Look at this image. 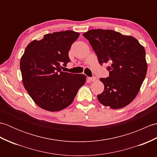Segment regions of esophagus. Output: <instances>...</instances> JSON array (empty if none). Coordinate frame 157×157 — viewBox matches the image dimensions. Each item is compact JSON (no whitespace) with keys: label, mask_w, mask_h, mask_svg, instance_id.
<instances>
[{"label":"esophagus","mask_w":157,"mask_h":157,"mask_svg":"<svg viewBox=\"0 0 157 157\" xmlns=\"http://www.w3.org/2000/svg\"><path fill=\"white\" fill-rule=\"evenodd\" d=\"M88 80L89 82H94L96 80V77H92V78H88Z\"/></svg>","instance_id":"34e87169"}]
</instances>
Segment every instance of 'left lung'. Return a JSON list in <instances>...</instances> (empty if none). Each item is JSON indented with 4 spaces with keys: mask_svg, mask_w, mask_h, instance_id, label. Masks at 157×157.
<instances>
[{
    "mask_svg": "<svg viewBox=\"0 0 157 157\" xmlns=\"http://www.w3.org/2000/svg\"><path fill=\"white\" fill-rule=\"evenodd\" d=\"M101 65L109 63V76L101 78L105 86L97 96L102 105L118 109L137 96L147 72L146 52L135 38L111 29H91L83 34Z\"/></svg>",
    "mask_w": 157,
    "mask_h": 157,
    "instance_id": "8db88e82",
    "label": "left lung"
}]
</instances>
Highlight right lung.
I'll return each mask as SVG.
<instances>
[{
	"instance_id": "add662e5",
	"label": "right lung",
	"mask_w": 157,
	"mask_h": 157,
	"mask_svg": "<svg viewBox=\"0 0 157 157\" xmlns=\"http://www.w3.org/2000/svg\"><path fill=\"white\" fill-rule=\"evenodd\" d=\"M78 32L67 30L45 34L25 48L20 61L23 84L33 101L48 111H59L72 103L86 76L63 72L70 62L69 51Z\"/></svg>"
}]
</instances>
